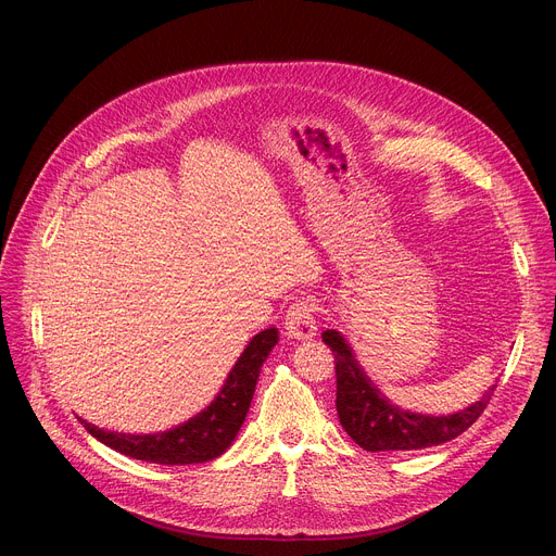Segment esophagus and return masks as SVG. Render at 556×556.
Masks as SVG:
<instances>
[{"instance_id":"obj_1","label":"esophagus","mask_w":556,"mask_h":556,"mask_svg":"<svg viewBox=\"0 0 556 556\" xmlns=\"http://www.w3.org/2000/svg\"><path fill=\"white\" fill-rule=\"evenodd\" d=\"M286 334L296 341L312 339L316 334V309L309 299H299L288 307Z\"/></svg>"}]
</instances>
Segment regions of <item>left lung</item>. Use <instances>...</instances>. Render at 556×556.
<instances>
[{
  "instance_id": "left-lung-1",
  "label": "left lung",
  "mask_w": 556,
  "mask_h": 556,
  "mask_svg": "<svg viewBox=\"0 0 556 556\" xmlns=\"http://www.w3.org/2000/svg\"><path fill=\"white\" fill-rule=\"evenodd\" d=\"M321 337L334 354L339 420L348 435L365 451H416L448 442L484 414L497 387L493 384L478 403L451 416L403 412L374 387L341 332L326 330Z\"/></svg>"
}]
</instances>
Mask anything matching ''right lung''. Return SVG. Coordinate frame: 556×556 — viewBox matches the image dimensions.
<instances>
[{"mask_svg": "<svg viewBox=\"0 0 556 556\" xmlns=\"http://www.w3.org/2000/svg\"><path fill=\"white\" fill-rule=\"evenodd\" d=\"M279 341L277 328H268L251 339L242 356L232 365L224 387L215 395V401L202 409L198 416L187 422L161 431V433H118L99 429L86 420L81 425L110 448L151 464L167 466H185V464H202L219 457L235 440L237 431L244 425L253 393L257 387V378L264 361L273 352Z\"/></svg>", "mask_w": 556, "mask_h": 556, "instance_id": "right-lung-1", "label": "right lung"}]
</instances>
